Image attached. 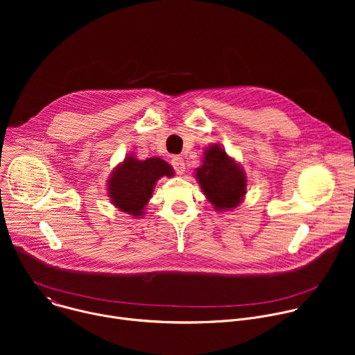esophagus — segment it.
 Here are the masks:
<instances>
[{"instance_id":"1","label":"esophagus","mask_w":355,"mask_h":355,"mask_svg":"<svg viewBox=\"0 0 355 355\" xmlns=\"http://www.w3.org/2000/svg\"><path fill=\"white\" fill-rule=\"evenodd\" d=\"M171 164H173V167H174V170H175V173L177 174H180V175H182L184 174V171H185V163H184V160L181 159V157H173L171 159Z\"/></svg>"}]
</instances>
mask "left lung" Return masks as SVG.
I'll use <instances>...</instances> for the list:
<instances>
[{
  "label": "left lung",
  "mask_w": 355,
  "mask_h": 355,
  "mask_svg": "<svg viewBox=\"0 0 355 355\" xmlns=\"http://www.w3.org/2000/svg\"><path fill=\"white\" fill-rule=\"evenodd\" d=\"M204 163L196 170V180L216 211L239 207L247 188L243 168L226 155L219 144L207 148Z\"/></svg>",
  "instance_id": "1"
}]
</instances>
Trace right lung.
<instances>
[{"mask_svg": "<svg viewBox=\"0 0 355 355\" xmlns=\"http://www.w3.org/2000/svg\"><path fill=\"white\" fill-rule=\"evenodd\" d=\"M173 174V167L159 157L141 162L128 156L108 180L110 198L119 211L139 218L144 214L143 209L153 193L156 181Z\"/></svg>", "mask_w": 355, "mask_h": 355, "instance_id": "1", "label": "right lung"}]
</instances>
